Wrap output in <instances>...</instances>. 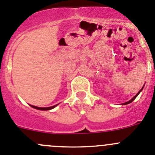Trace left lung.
<instances>
[{
	"label": "left lung",
	"mask_w": 155,
	"mask_h": 155,
	"mask_svg": "<svg viewBox=\"0 0 155 155\" xmlns=\"http://www.w3.org/2000/svg\"><path fill=\"white\" fill-rule=\"evenodd\" d=\"M143 88H144V86H143V87H142V89H141V90H140V91H139V92H138V93H137V94H136V95H134V97H133V98H132V99H131V100H129V101H128V102H125V103H123V104H122V105H126V104H129V103H131V102H132V101H134V99H135V98H136V97H137V96H138V94H139V93H140V92H141V90H142V89H143Z\"/></svg>",
	"instance_id": "obj_1"
}]
</instances>
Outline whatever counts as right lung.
Here are the masks:
<instances>
[{"label": "right lung", "mask_w": 155, "mask_h": 155, "mask_svg": "<svg viewBox=\"0 0 155 155\" xmlns=\"http://www.w3.org/2000/svg\"><path fill=\"white\" fill-rule=\"evenodd\" d=\"M56 105H54V106H51V107H47V108H41V107H37V106H34V105H30V106L33 107V108H37V109H39V110H50V109H52V108H55Z\"/></svg>", "instance_id": "right-lung-1"}]
</instances>
